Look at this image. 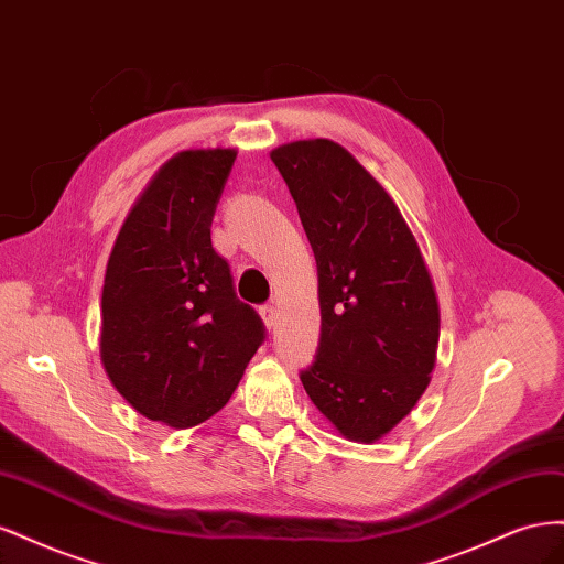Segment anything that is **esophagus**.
<instances>
[{"label":"esophagus","mask_w":564,"mask_h":564,"mask_svg":"<svg viewBox=\"0 0 564 564\" xmlns=\"http://www.w3.org/2000/svg\"><path fill=\"white\" fill-rule=\"evenodd\" d=\"M261 313V317H263V322H265V327L268 329H272L278 324V308L272 303H268V305H263V308L259 311Z\"/></svg>","instance_id":"34e87169"}]
</instances>
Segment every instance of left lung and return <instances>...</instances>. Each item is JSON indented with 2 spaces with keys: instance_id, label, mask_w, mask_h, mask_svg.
I'll list each match as a JSON object with an SVG mask.
<instances>
[{
  "instance_id": "obj_1",
  "label": "left lung",
  "mask_w": 564,
  "mask_h": 564,
  "mask_svg": "<svg viewBox=\"0 0 564 564\" xmlns=\"http://www.w3.org/2000/svg\"><path fill=\"white\" fill-rule=\"evenodd\" d=\"M317 261L319 346L301 371L313 404L346 440L388 435L431 383L440 305L398 204L329 139L270 152Z\"/></svg>"
}]
</instances>
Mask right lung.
<instances>
[{
	"label": "right lung",
	"mask_w": 564,
	"mask_h": 564,
	"mask_svg": "<svg viewBox=\"0 0 564 564\" xmlns=\"http://www.w3.org/2000/svg\"><path fill=\"white\" fill-rule=\"evenodd\" d=\"M237 150H183L124 218L100 299V362L135 412L193 429L230 400L265 338L212 245Z\"/></svg>",
	"instance_id": "add662e5"
}]
</instances>
